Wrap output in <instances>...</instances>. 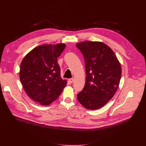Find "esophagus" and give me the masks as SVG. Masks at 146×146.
Instances as JSON below:
<instances>
[{
	"label": "esophagus",
	"instance_id": "esophagus-1",
	"mask_svg": "<svg viewBox=\"0 0 146 146\" xmlns=\"http://www.w3.org/2000/svg\"><path fill=\"white\" fill-rule=\"evenodd\" d=\"M69 82H70L72 83V82L74 81V78H70V79L69 80Z\"/></svg>",
	"mask_w": 146,
	"mask_h": 146
}]
</instances>
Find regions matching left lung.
<instances>
[{
  "instance_id": "8db88e82",
  "label": "left lung",
  "mask_w": 146,
  "mask_h": 146,
  "mask_svg": "<svg viewBox=\"0 0 146 146\" xmlns=\"http://www.w3.org/2000/svg\"><path fill=\"white\" fill-rule=\"evenodd\" d=\"M84 56L86 84L77 95L85 108L97 110L115 94L121 77V66L113 51L100 41H83L76 44Z\"/></svg>"
}]
</instances>
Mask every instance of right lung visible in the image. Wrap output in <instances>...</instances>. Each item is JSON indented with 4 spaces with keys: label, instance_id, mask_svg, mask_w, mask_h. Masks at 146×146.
<instances>
[{
    "label": "right lung",
    "instance_id": "obj_1",
    "mask_svg": "<svg viewBox=\"0 0 146 146\" xmlns=\"http://www.w3.org/2000/svg\"><path fill=\"white\" fill-rule=\"evenodd\" d=\"M66 45L44 44L31 50L20 65L19 78L27 95L34 101L48 106L55 100L66 86L60 77L57 58Z\"/></svg>",
    "mask_w": 146,
    "mask_h": 146
}]
</instances>
